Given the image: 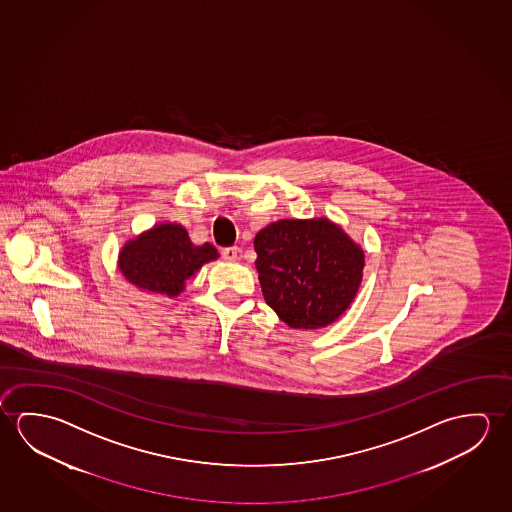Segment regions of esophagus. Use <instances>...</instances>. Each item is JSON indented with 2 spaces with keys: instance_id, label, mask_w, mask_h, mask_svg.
Masks as SVG:
<instances>
[{
  "instance_id": "1",
  "label": "esophagus",
  "mask_w": 512,
  "mask_h": 512,
  "mask_svg": "<svg viewBox=\"0 0 512 512\" xmlns=\"http://www.w3.org/2000/svg\"><path fill=\"white\" fill-rule=\"evenodd\" d=\"M238 252H240L238 247H226V249H222V258L228 261H236V258H238Z\"/></svg>"
}]
</instances>
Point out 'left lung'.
Returning <instances> with one entry per match:
<instances>
[{
    "label": "left lung",
    "mask_w": 512,
    "mask_h": 512,
    "mask_svg": "<svg viewBox=\"0 0 512 512\" xmlns=\"http://www.w3.org/2000/svg\"><path fill=\"white\" fill-rule=\"evenodd\" d=\"M261 292L293 329L333 324L356 297L365 254L327 219L277 220L254 238Z\"/></svg>",
    "instance_id": "left-lung-1"
}]
</instances>
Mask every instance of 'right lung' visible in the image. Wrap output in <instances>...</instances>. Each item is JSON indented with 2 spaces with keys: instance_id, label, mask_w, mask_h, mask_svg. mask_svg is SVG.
<instances>
[{
  "instance_id": "right-lung-1",
  "label": "right lung",
  "mask_w": 512,
  "mask_h": 512,
  "mask_svg": "<svg viewBox=\"0 0 512 512\" xmlns=\"http://www.w3.org/2000/svg\"><path fill=\"white\" fill-rule=\"evenodd\" d=\"M219 252L211 244L195 247L187 229L179 224H160L124 245L119 268L124 277L147 292L176 297L185 281L204 263L217 260Z\"/></svg>"
}]
</instances>
